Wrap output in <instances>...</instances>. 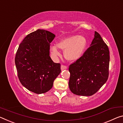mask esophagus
<instances>
[{"label":"esophagus","mask_w":123,"mask_h":123,"mask_svg":"<svg viewBox=\"0 0 123 123\" xmlns=\"http://www.w3.org/2000/svg\"><path fill=\"white\" fill-rule=\"evenodd\" d=\"M67 68H68V67L65 65H61V70H66V69H67Z\"/></svg>","instance_id":"obj_1"}]
</instances>
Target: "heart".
<instances>
[{
    "label": "heart",
    "instance_id": "1",
    "mask_svg": "<svg viewBox=\"0 0 123 123\" xmlns=\"http://www.w3.org/2000/svg\"><path fill=\"white\" fill-rule=\"evenodd\" d=\"M87 41L83 37L74 35L62 40L57 43V47L64 50V57L69 60H76L80 57L86 47ZM55 55L59 53L55 46L52 48Z\"/></svg>",
    "mask_w": 123,
    "mask_h": 123
}]
</instances>
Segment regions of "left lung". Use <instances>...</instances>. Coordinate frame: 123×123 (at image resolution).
<instances>
[{
  "mask_svg": "<svg viewBox=\"0 0 123 123\" xmlns=\"http://www.w3.org/2000/svg\"><path fill=\"white\" fill-rule=\"evenodd\" d=\"M110 52L98 32L90 46L80 58L70 64V89L77 95L91 96L106 83L109 75Z\"/></svg>",
  "mask_w": 123,
  "mask_h": 123,
  "instance_id": "8db88e82",
  "label": "left lung"
}]
</instances>
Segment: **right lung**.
<instances>
[{
	"label": "right lung",
	"mask_w": 123,
	"mask_h": 123,
	"mask_svg": "<svg viewBox=\"0 0 123 123\" xmlns=\"http://www.w3.org/2000/svg\"><path fill=\"white\" fill-rule=\"evenodd\" d=\"M55 35L38 29L27 35L16 52L15 64L21 84L36 94L47 92L59 75L60 64L55 63L49 56L50 43Z\"/></svg>",
	"instance_id": "right-lung-1"
}]
</instances>
